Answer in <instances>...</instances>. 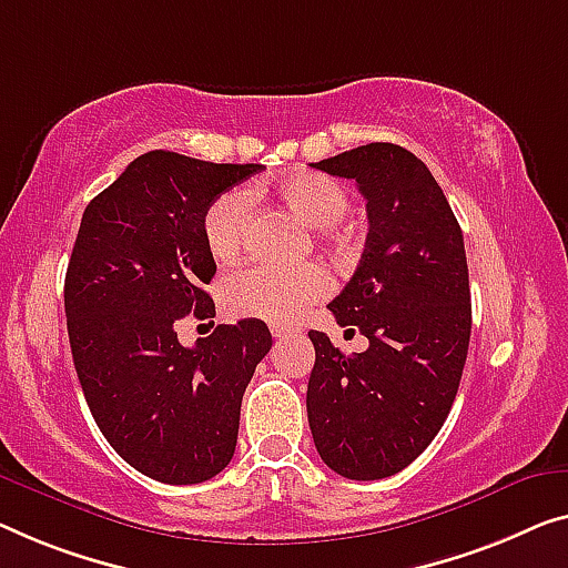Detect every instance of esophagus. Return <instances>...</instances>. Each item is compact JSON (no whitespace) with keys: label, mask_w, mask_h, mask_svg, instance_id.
<instances>
[{"label":"esophagus","mask_w":568,"mask_h":568,"mask_svg":"<svg viewBox=\"0 0 568 568\" xmlns=\"http://www.w3.org/2000/svg\"><path fill=\"white\" fill-rule=\"evenodd\" d=\"M270 332H273L275 338H283V336L298 334V328H291V326H273V328H270Z\"/></svg>","instance_id":"1"}]
</instances>
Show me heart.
Returning a JSON list of instances; mask_svg holds the SVG:
<instances>
[{"label":"heart","mask_w":568,"mask_h":568,"mask_svg":"<svg viewBox=\"0 0 568 568\" xmlns=\"http://www.w3.org/2000/svg\"><path fill=\"white\" fill-rule=\"evenodd\" d=\"M275 196L303 224L316 226L318 240L344 250L352 240L342 219L349 211V191L332 175L291 173L275 183ZM250 224V196L226 191L209 203L203 214V242L216 262H232L242 252ZM328 277L316 265L293 270L250 265L226 277L222 285L224 308L236 318H262L291 324L326 293Z\"/></svg>","instance_id":"heart-1"}]
</instances>
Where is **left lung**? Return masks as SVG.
<instances>
[{
  "instance_id": "obj_1",
  "label": "left lung",
  "mask_w": 568,
  "mask_h": 568,
  "mask_svg": "<svg viewBox=\"0 0 568 568\" xmlns=\"http://www.w3.org/2000/svg\"><path fill=\"white\" fill-rule=\"evenodd\" d=\"M313 168L357 181L367 201L365 252L328 311L369 346L344 354L324 332H308V426L326 467L385 479L426 452L459 390L471 334L462 226L426 163L393 142Z\"/></svg>"
}]
</instances>
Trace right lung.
I'll list each match as a JSON object with an SVG mask.
<instances>
[{
	"mask_svg": "<svg viewBox=\"0 0 568 568\" xmlns=\"http://www.w3.org/2000/svg\"><path fill=\"white\" fill-rule=\"evenodd\" d=\"M262 165L206 163L152 150L83 211L65 273L75 375L101 434L165 485H199L232 462L242 395L273 346L260 318L219 324L196 346L175 324L214 318L203 285L209 203Z\"/></svg>",
	"mask_w": 568,
	"mask_h": 568,
	"instance_id": "1",
	"label": "right lung"
}]
</instances>
